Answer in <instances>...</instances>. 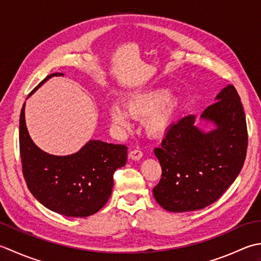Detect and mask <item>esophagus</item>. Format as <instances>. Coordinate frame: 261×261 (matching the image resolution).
I'll list each match as a JSON object with an SVG mask.
<instances>
[{"label":"esophagus","mask_w":261,"mask_h":261,"mask_svg":"<svg viewBox=\"0 0 261 261\" xmlns=\"http://www.w3.org/2000/svg\"><path fill=\"white\" fill-rule=\"evenodd\" d=\"M143 156V152L141 150H133L129 152V158L132 160H140Z\"/></svg>","instance_id":"1"}]
</instances>
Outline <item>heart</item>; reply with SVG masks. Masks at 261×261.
<instances>
[{
	"instance_id": "1",
	"label": "heart",
	"mask_w": 261,
	"mask_h": 261,
	"mask_svg": "<svg viewBox=\"0 0 261 261\" xmlns=\"http://www.w3.org/2000/svg\"><path fill=\"white\" fill-rule=\"evenodd\" d=\"M178 101L169 97L168 90L158 89L132 95L125 101L124 108L118 105L109 107V118L118 129H129L130 117L144 119V127L148 135L159 136L168 129L178 111Z\"/></svg>"
}]
</instances>
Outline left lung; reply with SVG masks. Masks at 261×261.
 <instances>
[{"mask_svg":"<svg viewBox=\"0 0 261 261\" xmlns=\"http://www.w3.org/2000/svg\"><path fill=\"white\" fill-rule=\"evenodd\" d=\"M201 119L216 129L203 133L189 115L170 127L161 147L154 148L162 175L153 196L164 210L174 213L204 208L219 199L234 181L246 160V114L236 88L217 94Z\"/></svg>","mask_w":261,"mask_h":261,"instance_id":"1","label":"left lung"}]
</instances>
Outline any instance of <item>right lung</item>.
I'll return each mask as SVG.
<instances>
[{
	"instance_id": "right-lung-1",
	"label": "right lung",
	"mask_w": 261,
	"mask_h": 261,
	"mask_svg": "<svg viewBox=\"0 0 261 261\" xmlns=\"http://www.w3.org/2000/svg\"><path fill=\"white\" fill-rule=\"evenodd\" d=\"M54 75L63 74H50L38 87ZM19 144L23 178L30 193L48 210L68 217H87L102 208L113 190L114 172L127 160L126 145L101 141H90L66 156L41 151L25 127L24 105L20 114Z\"/></svg>"
}]
</instances>
